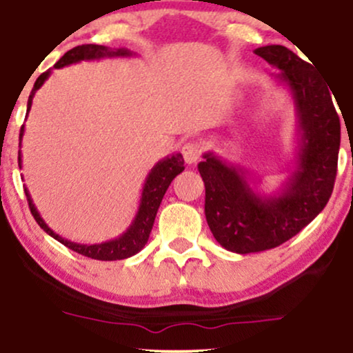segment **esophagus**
<instances>
[{"instance_id":"1","label":"esophagus","mask_w":353,"mask_h":353,"mask_svg":"<svg viewBox=\"0 0 353 353\" xmlns=\"http://www.w3.org/2000/svg\"><path fill=\"white\" fill-rule=\"evenodd\" d=\"M202 151H203L202 141L192 140V141H187V143L182 146V156H184L187 164L197 163L200 156H202Z\"/></svg>"}]
</instances>
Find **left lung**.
I'll return each instance as SVG.
<instances>
[{
  "label": "left lung",
  "instance_id": "1",
  "mask_svg": "<svg viewBox=\"0 0 353 353\" xmlns=\"http://www.w3.org/2000/svg\"><path fill=\"white\" fill-rule=\"evenodd\" d=\"M254 52L280 70L275 78L292 92L300 148L295 171L275 195H261L248 182L246 171L212 151L203 154L199 171L205 184V216L218 243L236 254L280 246L323 212L336 182L341 146V122L331 88L314 66L283 46Z\"/></svg>",
  "mask_w": 353,
  "mask_h": 353
}]
</instances>
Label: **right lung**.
<instances>
[{
    "mask_svg": "<svg viewBox=\"0 0 353 353\" xmlns=\"http://www.w3.org/2000/svg\"><path fill=\"white\" fill-rule=\"evenodd\" d=\"M133 53L127 48H117V50H112V48L104 47V46H94V43H86V46H78L71 48L65 53L60 60L57 61L53 68H63V66L78 63V61L83 60H99V58L105 57H132ZM52 70H47L46 73H42L37 78V81L34 83L32 92H30L29 101H28V114L30 110V105H32V97L37 92V89L42 88V84L47 81V78L50 77ZM22 135H24V125L21 127L19 133V146ZM19 168H21V151H19ZM184 171V158H182L181 153L171 154L168 158L161 159L159 163H156V166L151 169V172L146 177L143 192H141L140 199V207H138V212L135 218H133L132 225L128 226L127 231L123 234H120L119 238L105 241V243L101 244H78L73 243V241H68L61 238L60 234H57L55 231L48 228V225L42 220L40 213L35 208V205L30 199V194L28 189H24L26 197H28L29 208L35 221L39 223V226L46 231L47 234H50L53 239H57L58 243H61L71 251L81 254V256L97 259V261H120V259H127L135 256L137 252H140L141 249L145 248V244L148 243L151 228H153V223L156 218V213H158L159 205H161V200L166 194L168 187L171 185V182L177 174Z\"/></svg>",
    "mask_w": 353,
    "mask_h": 353,
    "instance_id": "obj_1",
    "label": "right lung"
}]
</instances>
